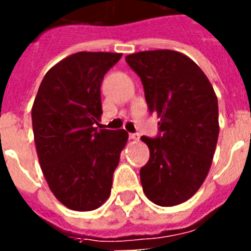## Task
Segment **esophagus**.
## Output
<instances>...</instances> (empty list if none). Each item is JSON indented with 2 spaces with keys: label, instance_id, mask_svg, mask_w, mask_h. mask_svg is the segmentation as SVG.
<instances>
[{
  "label": "esophagus",
  "instance_id": "34e87169",
  "mask_svg": "<svg viewBox=\"0 0 251 251\" xmlns=\"http://www.w3.org/2000/svg\"><path fill=\"white\" fill-rule=\"evenodd\" d=\"M129 137H130V140H133V141H138L140 140V134L138 133H131Z\"/></svg>",
  "mask_w": 251,
  "mask_h": 251
}]
</instances>
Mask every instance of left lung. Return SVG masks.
<instances>
[{
	"label": "left lung",
	"instance_id": "obj_1",
	"mask_svg": "<svg viewBox=\"0 0 251 251\" xmlns=\"http://www.w3.org/2000/svg\"><path fill=\"white\" fill-rule=\"evenodd\" d=\"M141 77L151 111L160 118L156 138L142 136L151 157L140 169L144 194L172 207L194 196L208 175L219 136L218 98L208 77L184 53L171 50L126 56Z\"/></svg>",
	"mask_w": 251,
	"mask_h": 251
}]
</instances>
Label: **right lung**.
Segmentation results:
<instances>
[{"mask_svg": "<svg viewBox=\"0 0 251 251\" xmlns=\"http://www.w3.org/2000/svg\"><path fill=\"white\" fill-rule=\"evenodd\" d=\"M122 53L76 52L47 72L32 106L41 171L62 204L93 211L111 192L113 174L129 134L95 127L102 115L100 83Z\"/></svg>", "mask_w": 251, "mask_h": 251, "instance_id": "obj_1", "label": "right lung"}]
</instances>
